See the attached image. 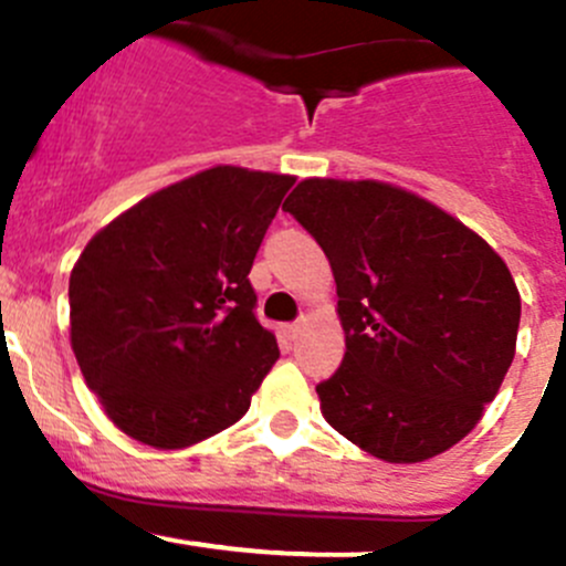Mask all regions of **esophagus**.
Instances as JSON below:
<instances>
[{
    "mask_svg": "<svg viewBox=\"0 0 566 566\" xmlns=\"http://www.w3.org/2000/svg\"><path fill=\"white\" fill-rule=\"evenodd\" d=\"M300 326H302L300 322H294V324H285V326H283V335L289 337V340H294V337L300 335Z\"/></svg>",
    "mask_w": 566,
    "mask_h": 566,
    "instance_id": "obj_1",
    "label": "esophagus"
}]
</instances>
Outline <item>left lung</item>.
<instances>
[{"label": "left lung", "mask_w": 566, "mask_h": 566, "mask_svg": "<svg viewBox=\"0 0 566 566\" xmlns=\"http://www.w3.org/2000/svg\"><path fill=\"white\" fill-rule=\"evenodd\" d=\"M285 212L318 242L346 332L316 387L326 422L387 463L450 450L515 357L521 294L474 231L384 182L305 179Z\"/></svg>", "instance_id": "8db88e82"}]
</instances>
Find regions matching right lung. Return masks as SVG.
Segmentation results:
<instances>
[{
	"label": "right lung",
	"instance_id": "add662e5",
	"mask_svg": "<svg viewBox=\"0 0 566 566\" xmlns=\"http://www.w3.org/2000/svg\"><path fill=\"white\" fill-rule=\"evenodd\" d=\"M294 177L218 166L92 237L70 272V343L111 422L182 450L234 424L281 357L250 266Z\"/></svg>",
	"mask_w": 566,
	"mask_h": 566
}]
</instances>
